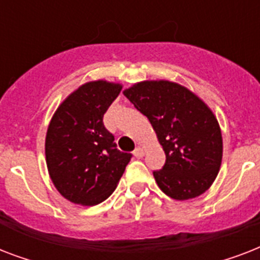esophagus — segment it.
Here are the masks:
<instances>
[{
  "label": "esophagus",
  "instance_id": "1",
  "mask_svg": "<svg viewBox=\"0 0 260 260\" xmlns=\"http://www.w3.org/2000/svg\"><path fill=\"white\" fill-rule=\"evenodd\" d=\"M134 155L136 158H143V155H144V148H143V147H136V150L134 151Z\"/></svg>",
  "mask_w": 260,
  "mask_h": 260
}]
</instances>
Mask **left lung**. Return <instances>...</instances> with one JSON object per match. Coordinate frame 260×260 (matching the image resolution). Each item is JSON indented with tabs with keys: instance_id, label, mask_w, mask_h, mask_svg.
Wrapping results in <instances>:
<instances>
[{
	"instance_id": "8db88e82",
	"label": "left lung",
	"mask_w": 260,
	"mask_h": 260,
	"mask_svg": "<svg viewBox=\"0 0 260 260\" xmlns=\"http://www.w3.org/2000/svg\"><path fill=\"white\" fill-rule=\"evenodd\" d=\"M122 93L150 120L166 154L162 170L154 171L159 189L178 201L205 193L222 159L221 129L212 109L191 90L166 79L138 82Z\"/></svg>"
}]
</instances>
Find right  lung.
Returning <instances> with one entry per match:
<instances>
[{
    "label": "right lung",
    "mask_w": 260,
    "mask_h": 260,
    "mask_svg": "<svg viewBox=\"0 0 260 260\" xmlns=\"http://www.w3.org/2000/svg\"><path fill=\"white\" fill-rule=\"evenodd\" d=\"M121 83L98 79L69 94L48 124L46 163L54 186L73 204L97 205L117 187L131 154L116 148L102 117Z\"/></svg>",
    "instance_id": "right-lung-1"
}]
</instances>
